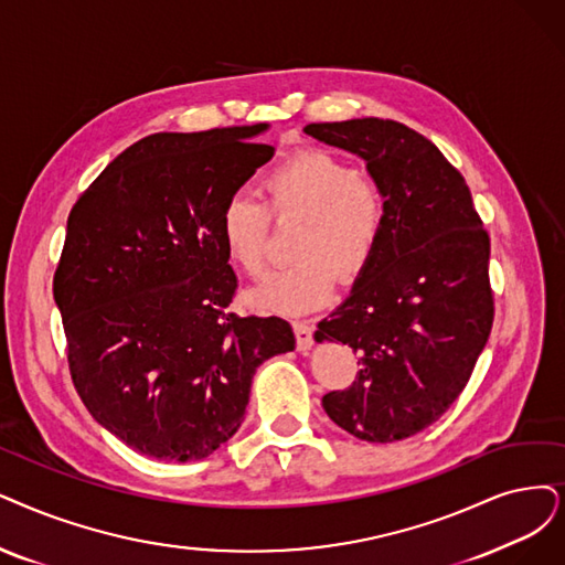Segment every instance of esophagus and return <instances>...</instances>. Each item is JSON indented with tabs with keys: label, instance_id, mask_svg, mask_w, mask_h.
I'll list each match as a JSON object with an SVG mask.
<instances>
[{
	"label": "esophagus",
	"instance_id": "34e87169",
	"mask_svg": "<svg viewBox=\"0 0 565 565\" xmlns=\"http://www.w3.org/2000/svg\"><path fill=\"white\" fill-rule=\"evenodd\" d=\"M295 335H297V350L308 352L312 348V324L310 322H295Z\"/></svg>",
	"mask_w": 565,
	"mask_h": 565
}]
</instances>
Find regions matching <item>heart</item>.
<instances>
[{
  "label": "heart",
  "mask_w": 565,
  "mask_h": 565,
  "mask_svg": "<svg viewBox=\"0 0 565 565\" xmlns=\"http://www.w3.org/2000/svg\"><path fill=\"white\" fill-rule=\"evenodd\" d=\"M262 190L276 215L303 217L297 243L301 262L274 270L250 289L253 306L287 318L327 306L338 289V270L354 278L377 250L385 227L380 188L341 157L303 150L270 169ZM217 230L230 262L247 276H262L268 213L259 201L232 194L220 211Z\"/></svg>",
  "instance_id": "b5f03b06"
}]
</instances>
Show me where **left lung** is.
I'll return each instance as SVG.
<instances>
[{
	"label": "left lung",
	"mask_w": 565,
	"mask_h": 565,
	"mask_svg": "<svg viewBox=\"0 0 565 565\" xmlns=\"http://www.w3.org/2000/svg\"><path fill=\"white\" fill-rule=\"evenodd\" d=\"M303 134L366 164L385 204L377 250L315 341L359 354L352 387L322 398L366 443L431 426L463 392L493 322L489 236L463 175L415 129L382 118L312 122Z\"/></svg>",
	"instance_id": "left-lung-1"
}]
</instances>
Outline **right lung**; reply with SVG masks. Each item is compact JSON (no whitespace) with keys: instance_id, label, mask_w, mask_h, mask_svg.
I'll list each match as a JSON object with an SVG mask.
<instances>
[{"instance_id":"obj_1","label":"right lung","mask_w":565,"mask_h":565,"mask_svg":"<svg viewBox=\"0 0 565 565\" xmlns=\"http://www.w3.org/2000/svg\"><path fill=\"white\" fill-rule=\"evenodd\" d=\"M268 129L150 134L66 220L53 295L78 396L108 434L160 461H196L245 417L257 366L291 352L282 318L230 312L236 276L220 211L274 157Z\"/></svg>"}]
</instances>
